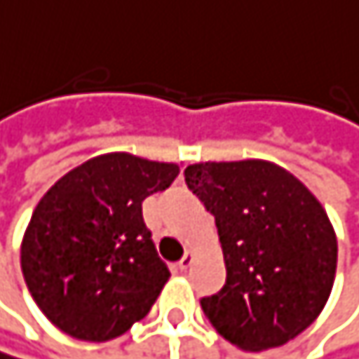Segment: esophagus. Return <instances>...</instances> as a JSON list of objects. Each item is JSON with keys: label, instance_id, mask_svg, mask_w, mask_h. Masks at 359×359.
<instances>
[{"label": "esophagus", "instance_id": "34e87169", "mask_svg": "<svg viewBox=\"0 0 359 359\" xmlns=\"http://www.w3.org/2000/svg\"><path fill=\"white\" fill-rule=\"evenodd\" d=\"M194 257H196V255H194V251H187V253L183 255V259L178 262V268H181V270H187V268L194 264Z\"/></svg>", "mask_w": 359, "mask_h": 359}]
</instances>
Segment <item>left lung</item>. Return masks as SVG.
I'll return each mask as SVG.
<instances>
[{"label": "left lung", "instance_id": "1", "mask_svg": "<svg viewBox=\"0 0 359 359\" xmlns=\"http://www.w3.org/2000/svg\"><path fill=\"white\" fill-rule=\"evenodd\" d=\"M185 183L215 215L227 270L221 292L200 300L212 327L247 351L296 339L337 274V234L319 200L264 159L194 163Z\"/></svg>", "mask_w": 359, "mask_h": 359}]
</instances>
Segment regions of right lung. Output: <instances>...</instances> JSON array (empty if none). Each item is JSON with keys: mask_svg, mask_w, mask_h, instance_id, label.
<instances>
[{"mask_svg": "<svg viewBox=\"0 0 359 359\" xmlns=\"http://www.w3.org/2000/svg\"><path fill=\"white\" fill-rule=\"evenodd\" d=\"M176 176V163L106 153L44 194L25 229L20 268L53 325L104 343L149 315L170 270L144 225L142 202Z\"/></svg>", "mask_w": 359, "mask_h": 359, "instance_id": "obj_1", "label": "right lung"}]
</instances>
